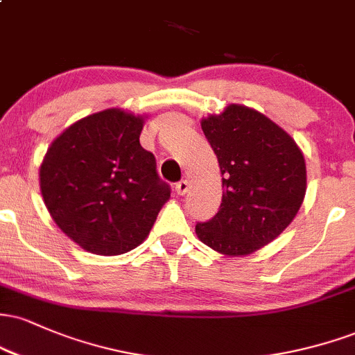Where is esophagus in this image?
<instances>
[{
    "label": "esophagus",
    "instance_id": "1",
    "mask_svg": "<svg viewBox=\"0 0 355 355\" xmlns=\"http://www.w3.org/2000/svg\"><path fill=\"white\" fill-rule=\"evenodd\" d=\"M175 190H177L178 195H185L187 191H189V182H187V180L178 182L177 185H175Z\"/></svg>",
    "mask_w": 355,
    "mask_h": 355
}]
</instances>
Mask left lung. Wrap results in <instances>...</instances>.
<instances>
[{"label":"left lung","mask_w":355,"mask_h":355,"mask_svg":"<svg viewBox=\"0 0 355 355\" xmlns=\"http://www.w3.org/2000/svg\"><path fill=\"white\" fill-rule=\"evenodd\" d=\"M222 172V203L197 223L200 242L225 257L250 255L291 225L307 190L302 150L275 121L232 103L200 121Z\"/></svg>","instance_id":"obj_1"}]
</instances>
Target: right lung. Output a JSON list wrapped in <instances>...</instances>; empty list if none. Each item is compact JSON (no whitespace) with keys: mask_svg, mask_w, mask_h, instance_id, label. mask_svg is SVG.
Segmentation results:
<instances>
[{"mask_svg":"<svg viewBox=\"0 0 355 355\" xmlns=\"http://www.w3.org/2000/svg\"><path fill=\"white\" fill-rule=\"evenodd\" d=\"M144 123L145 116L108 108L75 121L48 146L40 166L44 205L83 250H133L170 198L153 153L140 145Z\"/></svg>","mask_w":355,"mask_h":355,"instance_id":"1","label":"right lung"}]
</instances>
